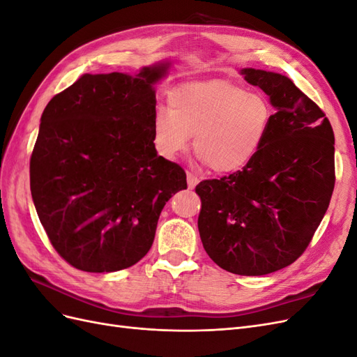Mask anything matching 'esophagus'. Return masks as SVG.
<instances>
[{
  "label": "esophagus",
  "mask_w": 357,
  "mask_h": 357,
  "mask_svg": "<svg viewBox=\"0 0 357 357\" xmlns=\"http://www.w3.org/2000/svg\"><path fill=\"white\" fill-rule=\"evenodd\" d=\"M188 186H189V189H193L195 188L198 183H199V178H198V176H195V174H192V172H189L188 171Z\"/></svg>",
  "instance_id": "1"
}]
</instances>
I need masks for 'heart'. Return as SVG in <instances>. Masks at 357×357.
Returning <instances> with one entry per match:
<instances>
[{
    "mask_svg": "<svg viewBox=\"0 0 357 357\" xmlns=\"http://www.w3.org/2000/svg\"><path fill=\"white\" fill-rule=\"evenodd\" d=\"M169 109L153 114L155 144L174 159L192 144L199 159L219 174L245 168L268 137L274 110L261 92L225 80L181 84L169 93Z\"/></svg>",
    "mask_w": 357,
    "mask_h": 357,
    "instance_id": "b5f03b06",
    "label": "heart"
}]
</instances>
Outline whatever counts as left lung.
Segmentation results:
<instances>
[{"instance_id": "8db88e82", "label": "left lung", "mask_w": 357, "mask_h": 357, "mask_svg": "<svg viewBox=\"0 0 357 357\" xmlns=\"http://www.w3.org/2000/svg\"><path fill=\"white\" fill-rule=\"evenodd\" d=\"M275 107L264 146L241 171L195 188L198 229L214 264L265 275L305 252L335 186V137L320 107L286 75L244 68Z\"/></svg>"}]
</instances>
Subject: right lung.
Masks as SVG:
<instances>
[{"mask_svg": "<svg viewBox=\"0 0 357 357\" xmlns=\"http://www.w3.org/2000/svg\"><path fill=\"white\" fill-rule=\"evenodd\" d=\"M167 70L84 74L43 112L31 195L52 245L80 271L135 265L164 205L188 188L185 169L158 156L153 143V86Z\"/></svg>", "mask_w": 357, "mask_h": 357, "instance_id": "1", "label": "right lung"}]
</instances>
